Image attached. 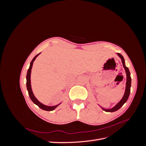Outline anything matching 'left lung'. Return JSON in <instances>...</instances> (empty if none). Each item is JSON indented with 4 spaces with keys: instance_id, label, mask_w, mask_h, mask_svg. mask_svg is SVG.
<instances>
[{
    "instance_id": "obj_1",
    "label": "left lung",
    "mask_w": 146,
    "mask_h": 146,
    "mask_svg": "<svg viewBox=\"0 0 146 146\" xmlns=\"http://www.w3.org/2000/svg\"><path fill=\"white\" fill-rule=\"evenodd\" d=\"M117 55L120 57L121 58L122 60V63L123 66V68L125 69V72L127 74V82H126V87H125V93L124 95H123L122 99L121 100V101L119 102L115 106V107H114L113 108H111V109H105L103 108L102 107L104 111H107V112H114V111H116L117 110H118L119 109H120L123 105L124 104L128 98H129V95H130V87H131V77H130V72L129 71V69L127 67H126V66L125 64V60L124 58H123V56L120 54H117Z\"/></svg>"
}]
</instances>
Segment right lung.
<instances>
[{"mask_svg":"<svg viewBox=\"0 0 146 146\" xmlns=\"http://www.w3.org/2000/svg\"><path fill=\"white\" fill-rule=\"evenodd\" d=\"M40 54V53L39 54H38V55H36V56H35L33 59L32 60V61H31L30 63V67L27 70V77H26V79H27V91H28V92H29V95L30 96V98L31 99V100H32L33 102L36 104V105H38V107L40 108L42 110H46V111H52V110H54V109H55L58 106L61 104H59L57 105H55V106H52V107H50V106H47V105H44L42 104H41L40 102H39L37 99L35 98L33 92H32V87H31V82H30V75H31V70H32V66H33V61L35 60V59H36V57Z\"/></svg>","mask_w":146,"mask_h":146,"instance_id":"obj_1","label":"right lung"}]
</instances>
